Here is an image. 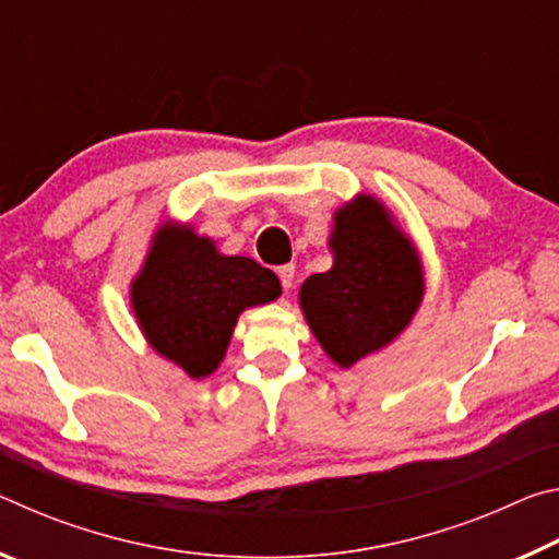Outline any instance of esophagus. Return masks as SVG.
Instances as JSON below:
<instances>
[{"instance_id":"1","label":"esophagus","mask_w":559,"mask_h":559,"mask_svg":"<svg viewBox=\"0 0 559 559\" xmlns=\"http://www.w3.org/2000/svg\"><path fill=\"white\" fill-rule=\"evenodd\" d=\"M278 278H281V286H283V290H290L293 288V278H296V266H281L278 269Z\"/></svg>"}]
</instances>
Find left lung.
I'll return each mask as SVG.
<instances>
[{
	"label": "left lung",
	"instance_id": "1",
	"mask_svg": "<svg viewBox=\"0 0 559 559\" xmlns=\"http://www.w3.org/2000/svg\"><path fill=\"white\" fill-rule=\"evenodd\" d=\"M328 249L333 266L302 281L298 300L323 353L349 370L409 328L427 278L412 236L374 194L337 206Z\"/></svg>",
	"mask_w": 559,
	"mask_h": 559
}]
</instances>
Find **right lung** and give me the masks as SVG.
I'll use <instances>...</instances> for the list:
<instances>
[{
  "mask_svg": "<svg viewBox=\"0 0 559 559\" xmlns=\"http://www.w3.org/2000/svg\"><path fill=\"white\" fill-rule=\"evenodd\" d=\"M276 273L249 257H226L192 224L165 219L130 281V308L155 353L189 380L219 370L243 310L278 300Z\"/></svg>",
  "mask_w": 559,
  "mask_h": 559,
  "instance_id": "right-lung-1",
  "label": "right lung"
}]
</instances>
